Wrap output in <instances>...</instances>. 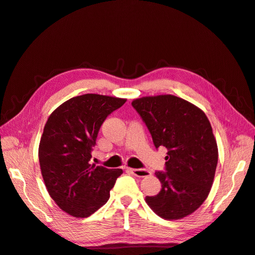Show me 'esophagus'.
<instances>
[{
    "label": "esophagus",
    "instance_id": "obj_1",
    "mask_svg": "<svg viewBox=\"0 0 255 255\" xmlns=\"http://www.w3.org/2000/svg\"><path fill=\"white\" fill-rule=\"evenodd\" d=\"M127 170L130 173H133L134 175L138 177H145L149 176L151 172L148 170V169H133V168H127Z\"/></svg>",
    "mask_w": 255,
    "mask_h": 255
}]
</instances>
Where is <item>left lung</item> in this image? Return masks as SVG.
<instances>
[{"instance_id":"1","label":"left lung","mask_w":255,"mask_h":255,"mask_svg":"<svg viewBox=\"0 0 255 255\" xmlns=\"http://www.w3.org/2000/svg\"><path fill=\"white\" fill-rule=\"evenodd\" d=\"M132 106L152 136L155 148L165 146V171L157 195L145 202L161 218L181 219L205 201L218 163L217 142L206 115L171 95L136 99Z\"/></svg>"}]
</instances>
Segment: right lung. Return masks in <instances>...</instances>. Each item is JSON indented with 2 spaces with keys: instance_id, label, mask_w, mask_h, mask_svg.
<instances>
[{
  "instance_id": "obj_1",
  "label": "right lung",
  "mask_w": 255,
  "mask_h": 255,
  "mask_svg": "<svg viewBox=\"0 0 255 255\" xmlns=\"http://www.w3.org/2000/svg\"><path fill=\"white\" fill-rule=\"evenodd\" d=\"M127 100L87 94L58 106L49 117L39 144V163L51 198L73 217L85 218L110 199L121 169L90 164L99 129Z\"/></svg>"
}]
</instances>
